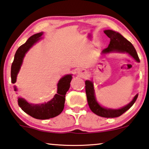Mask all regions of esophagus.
<instances>
[{
	"label": "esophagus",
	"mask_w": 149,
	"mask_h": 149,
	"mask_svg": "<svg viewBox=\"0 0 149 149\" xmlns=\"http://www.w3.org/2000/svg\"><path fill=\"white\" fill-rule=\"evenodd\" d=\"M77 73H78V74H79L80 76H81V77H84V76H85V75L87 74V71L85 70H84V69H81V70H79L77 71Z\"/></svg>",
	"instance_id": "34e87169"
}]
</instances>
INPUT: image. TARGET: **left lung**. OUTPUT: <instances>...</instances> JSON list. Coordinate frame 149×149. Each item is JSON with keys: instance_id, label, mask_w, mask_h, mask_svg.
I'll return each mask as SVG.
<instances>
[{"instance_id": "8db88e82", "label": "left lung", "mask_w": 149, "mask_h": 149, "mask_svg": "<svg viewBox=\"0 0 149 149\" xmlns=\"http://www.w3.org/2000/svg\"><path fill=\"white\" fill-rule=\"evenodd\" d=\"M104 33L110 39V42L108 48L102 50L101 55H106L112 52H125L129 54L136 62H140L137 52L132 42L123 37L120 33L111 29L104 30ZM85 92L90 109L95 114L104 118H116L120 116L132 107L138 97V94H137L133 97L132 101L127 104L118 109H114L102 107L98 102L92 79L85 81Z\"/></svg>"}]
</instances>
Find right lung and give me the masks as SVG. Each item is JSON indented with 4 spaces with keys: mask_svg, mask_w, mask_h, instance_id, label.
<instances>
[{
    "mask_svg": "<svg viewBox=\"0 0 149 149\" xmlns=\"http://www.w3.org/2000/svg\"><path fill=\"white\" fill-rule=\"evenodd\" d=\"M43 32L32 35L24 45L20 46L15 54L14 59L11 66V80L12 84L16 82L17 75L23 63L24 56L27 51L33 45L42 39ZM72 74H68L60 79L57 84V92L52 99L47 102L41 104H32L28 102L24 98L18 97L17 102L19 107L31 117L39 120H47L58 116L64 108L65 94L69 90ZM14 91L17 88L14 86Z\"/></svg>",
    "mask_w": 149,
    "mask_h": 149,
    "instance_id": "right-lung-1",
    "label": "right lung"
}]
</instances>
